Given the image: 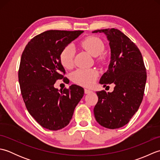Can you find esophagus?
<instances>
[{"mask_svg":"<svg viewBox=\"0 0 160 160\" xmlns=\"http://www.w3.org/2000/svg\"><path fill=\"white\" fill-rule=\"evenodd\" d=\"M92 92V91H91V90H89V89H84V93H85L86 94H87V93H91Z\"/></svg>","mask_w":160,"mask_h":160,"instance_id":"obj_1","label":"esophagus"}]
</instances>
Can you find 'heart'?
I'll return each instance as SVG.
<instances>
[{"mask_svg":"<svg viewBox=\"0 0 160 160\" xmlns=\"http://www.w3.org/2000/svg\"><path fill=\"white\" fill-rule=\"evenodd\" d=\"M80 46L91 55L97 56L103 52V42L96 36H88L80 42ZM75 56L74 47L69 44L65 46L60 53V62L66 69L73 67ZM98 71L93 69H79L71 74V79L75 83L84 87H90L93 84L98 77Z\"/></svg>","mask_w":160,"mask_h":160,"instance_id":"1","label":"heart"}]
</instances>
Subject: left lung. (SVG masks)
Returning <instances> with one entry per match:
<instances>
[{
  "label": "left lung",
  "instance_id": "1",
  "mask_svg": "<svg viewBox=\"0 0 160 160\" xmlns=\"http://www.w3.org/2000/svg\"><path fill=\"white\" fill-rule=\"evenodd\" d=\"M104 33L109 41L111 61L100 83H114L113 92L97 91L98 101L93 108L96 121L110 129L127 124L143 100L147 71L142 53L131 39L117 29L95 30Z\"/></svg>",
  "mask_w": 160,
  "mask_h": 160
}]
</instances>
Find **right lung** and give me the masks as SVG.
Wrapping results in <instances>:
<instances>
[{"label":"right lung","mask_w":160,"mask_h":160,"mask_svg":"<svg viewBox=\"0 0 160 160\" xmlns=\"http://www.w3.org/2000/svg\"><path fill=\"white\" fill-rule=\"evenodd\" d=\"M83 32H44L33 37L22 53L18 81L22 99L29 114L49 130L57 131L69 124L75 107L83 97L84 89L76 84L60 92L54 87L58 80L67 81L60 62L61 51Z\"/></svg>","instance_id":"add662e5"}]
</instances>
